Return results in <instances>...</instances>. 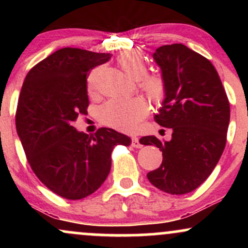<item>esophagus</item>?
Returning <instances> with one entry per match:
<instances>
[{"mask_svg":"<svg viewBox=\"0 0 248 248\" xmlns=\"http://www.w3.org/2000/svg\"><path fill=\"white\" fill-rule=\"evenodd\" d=\"M132 147L134 148H141L142 144L140 143V141H139L138 138H132Z\"/></svg>","mask_w":248,"mask_h":248,"instance_id":"obj_1","label":"esophagus"}]
</instances>
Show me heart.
Masks as SVG:
<instances>
[{
    "label": "heart",
    "instance_id": "1",
    "mask_svg": "<svg viewBox=\"0 0 248 248\" xmlns=\"http://www.w3.org/2000/svg\"><path fill=\"white\" fill-rule=\"evenodd\" d=\"M119 66L130 78L138 79L139 86L150 101L161 105L167 96L166 79L160 75L147 73V64L139 52H124L116 59ZM87 91L95 93V79L92 75L87 80ZM148 114V105L142 98L110 99L99 108V119L104 124L124 133H133Z\"/></svg>",
    "mask_w": 248,
    "mask_h": 248
}]
</instances>
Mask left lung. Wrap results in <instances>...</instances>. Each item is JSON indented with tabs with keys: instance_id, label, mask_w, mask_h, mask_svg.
I'll use <instances>...</instances> for the list:
<instances>
[{
	"instance_id": "1",
	"label": "left lung",
	"mask_w": 248,
	"mask_h": 248,
	"mask_svg": "<svg viewBox=\"0 0 248 248\" xmlns=\"http://www.w3.org/2000/svg\"><path fill=\"white\" fill-rule=\"evenodd\" d=\"M167 82L155 121L171 128L172 139L143 136L141 144L162 152V164L148 172L150 183L171 195L201 186L217 166L226 144L230 102L212 62L183 44L163 45L153 55Z\"/></svg>"
}]
</instances>
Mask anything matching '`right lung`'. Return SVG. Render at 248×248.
<instances>
[{
	"label": "right lung",
	"instance_id": "add662e5",
	"mask_svg": "<svg viewBox=\"0 0 248 248\" xmlns=\"http://www.w3.org/2000/svg\"><path fill=\"white\" fill-rule=\"evenodd\" d=\"M110 53L64 47L25 77L16 109V129L31 169L47 189L77 201L96 191L112 166L113 148L130 139L110 128L92 135L72 122L87 114V77Z\"/></svg>",
	"mask_w": 248,
	"mask_h": 248
}]
</instances>
